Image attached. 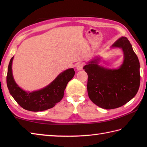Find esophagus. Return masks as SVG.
<instances>
[{
  "label": "esophagus",
  "mask_w": 147,
  "mask_h": 147,
  "mask_svg": "<svg viewBox=\"0 0 147 147\" xmlns=\"http://www.w3.org/2000/svg\"><path fill=\"white\" fill-rule=\"evenodd\" d=\"M83 67V63H81V62H80V63L76 65V69L78 71H80L82 70V69Z\"/></svg>",
  "instance_id": "34e87169"
}]
</instances>
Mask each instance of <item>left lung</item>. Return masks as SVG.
<instances>
[{
	"instance_id": "obj_1",
	"label": "left lung",
	"mask_w": 147,
	"mask_h": 147,
	"mask_svg": "<svg viewBox=\"0 0 147 147\" xmlns=\"http://www.w3.org/2000/svg\"><path fill=\"white\" fill-rule=\"evenodd\" d=\"M122 49L123 63L117 69H109L93 59L83 69L88 74L87 91L90 99L98 107L113 109L126 104L136 95L140 83V62L126 37L122 36L112 45Z\"/></svg>"
}]
</instances>
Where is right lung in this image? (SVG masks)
Here are the masks:
<instances>
[{
	"label": "right lung",
	"instance_id": "add662e5",
	"mask_svg": "<svg viewBox=\"0 0 147 147\" xmlns=\"http://www.w3.org/2000/svg\"><path fill=\"white\" fill-rule=\"evenodd\" d=\"M13 58L12 57L11 59L9 64L7 85L10 94L21 107L30 111H43L54 107L57 103L61 100L67 83L75 74L74 69H68L60 73L45 88L38 91L27 92L21 89L14 80L12 72Z\"/></svg>",
	"mask_w": 147,
	"mask_h": 147
}]
</instances>
